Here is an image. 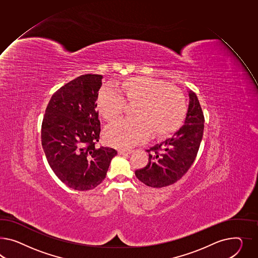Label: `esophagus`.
I'll return each instance as SVG.
<instances>
[{"label": "esophagus", "mask_w": 258, "mask_h": 258, "mask_svg": "<svg viewBox=\"0 0 258 258\" xmlns=\"http://www.w3.org/2000/svg\"><path fill=\"white\" fill-rule=\"evenodd\" d=\"M133 152L132 149H128V150H125V149H119L118 154L119 155H126V154H131Z\"/></svg>", "instance_id": "obj_1"}]
</instances>
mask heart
I'll return each instance as SVG.
<instances>
[{"instance_id":"obj_1","label":"heart","mask_w":258,"mask_h":258,"mask_svg":"<svg viewBox=\"0 0 258 258\" xmlns=\"http://www.w3.org/2000/svg\"><path fill=\"white\" fill-rule=\"evenodd\" d=\"M119 90L105 86L98 92V108L107 121H113L125 111L126 101L137 103L135 117L121 119L105 131L111 147L126 148L149 137L165 136L174 132L187 111L186 98L171 84L153 78L133 77L118 84Z\"/></svg>"}]
</instances>
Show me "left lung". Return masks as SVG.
Listing matches in <instances>:
<instances>
[{
	"instance_id": "8db88e82",
	"label": "left lung",
	"mask_w": 258,
	"mask_h": 258,
	"mask_svg": "<svg viewBox=\"0 0 258 258\" xmlns=\"http://www.w3.org/2000/svg\"><path fill=\"white\" fill-rule=\"evenodd\" d=\"M189 104L184 125L169 139L147 151V165L135 171L145 185L162 188L174 184L188 172L198 153L204 133L205 117L201 105L194 92H189Z\"/></svg>"
}]
</instances>
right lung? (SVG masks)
<instances>
[{
	"instance_id": "1",
	"label": "right lung",
	"mask_w": 258,
	"mask_h": 258,
	"mask_svg": "<svg viewBox=\"0 0 258 258\" xmlns=\"http://www.w3.org/2000/svg\"><path fill=\"white\" fill-rule=\"evenodd\" d=\"M102 76L85 74L56 91L45 111L42 147L57 177L76 190L96 188L104 180L117 151L96 147L100 122L98 91Z\"/></svg>"
}]
</instances>
